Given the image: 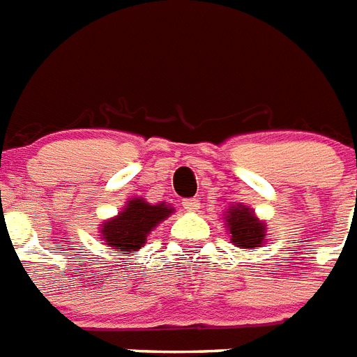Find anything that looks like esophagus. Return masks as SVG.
Listing matches in <instances>:
<instances>
[{
	"instance_id": "obj_1",
	"label": "esophagus",
	"mask_w": 357,
	"mask_h": 357,
	"mask_svg": "<svg viewBox=\"0 0 357 357\" xmlns=\"http://www.w3.org/2000/svg\"><path fill=\"white\" fill-rule=\"evenodd\" d=\"M182 206H184V210H188V212H197L199 208H201V202H199V199H184L182 201Z\"/></svg>"
}]
</instances>
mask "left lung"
<instances>
[{"mask_svg": "<svg viewBox=\"0 0 357 357\" xmlns=\"http://www.w3.org/2000/svg\"><path fill=\"white\" fill-rule=\"evenodd\" d=\"M227 227L232 234V243L243 249H255L264 243L265 225L255 218L250 208H234L227 213Z\"/></svg>", "mask_w": 357, "mask_h": 357, "instance_id": "left-lung-1", "label": "left lung"}]
</instances>
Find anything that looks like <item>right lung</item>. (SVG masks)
<instances>
[{
	"label": "right lung",
	"mask_w": 357,
	"mask_h": 357,
	"mask_svg": "<svg viewBox=\"0 0 357 357\" xmlns=\"http://www.w3.org/2000/svg\"><path fill=\"white\" fill-rule=\"evenodd\" d=\"M171 213L173 208L165 206L164 202L153 206L142 199H132L118 218L102 225V238L107 245L121 252H132L145 243L147 234Z\"/></svg>",
	"instance_id": "obj_1"
}]
</instances>
